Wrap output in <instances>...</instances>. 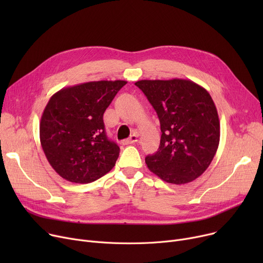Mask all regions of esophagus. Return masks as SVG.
<instances>
[{
  "label": "esophagus",
  "mask_w": 263,
  "mask_h": 263,
  "mask_svg": "<svg viewBox=\"0 0 263 263\" xmlns=\"http://www.w3.org/2000/svg\"><path fill=\"white\" fill-rule=\"evenodd\" d=\"M139 142V135H137V133H132L131 135H130V137L128 140H126V141H123V144L124 145H129V144H135V143H137Z\"/></svg>",
  "instance_id": "1"
}]
</instances>
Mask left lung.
Wrapping results in <instances>:
<instances>
[{"instance_id":"8db88e82","label":"left lung","mask_w":263,"mask_h":263,"mask_svg":"<svg viewBox=\"0 0 263 263\" xmlns=\"http://www.w3.org/2000/svg\"><path fill=\"white\" fill-rule=\"evenodd\" d=\"M156 109L161 141L145 158L162 180L189 183L212 162L219 143V120L210 93L196 83L181 80H142L135 83Z\"/></svg>"}]
</instances>
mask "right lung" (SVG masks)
Segmentation results:
<instances>
[{
    "instance_id": "add662e5",
    "label": "right lung",
    "mask_w": 263,
    "mask_h": 263,
    "mask_svg": "<svg viewBox=\"0 0 263 263\" xmlns=\"http://www.w3.org/2000/svg\"><path fill=\"white\" fill-rule=\"evenodd\" d=\"M126 81H98L67 87L54 93L40 120V143L61 177L89 183L107 174L119 156L108 139L103 114Z\"/></svg>"
}]
</instances>
